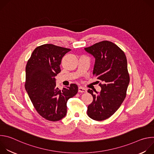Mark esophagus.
Segmentation results:
<instances>
[{
	"mask_svg": "<svg viewBox=\"0 0 154 154\" xmlns=\"http://www.w3.org/2000/svg\"><path fill=\"white\" fill-rule=\"evenodd\" d=\"M78 91H79V93H85V92H86V90L84 88H82V87H81V86H79V87Z\"/></svg>",
	"mask_w": 154,
	"mask_h": 154,
	"instance_id": "1",
	"label": "esophagus"
}]
</instances>
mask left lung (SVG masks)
Instances as JSON below:
<instances>
[{
    "label": "left lung",
    "instance_id": "left-lung-1",
    "mask_svg": "<svg viewBox=\"0 0 154 154\" xmlns=\"http://www.w3.org/2000/svg\"><path fill=\"white\" fill-rule=\"evenodd\" d=\"M85 50L95 59L93 75L100 82V92L93 94L92 90L88 92L93 97L88 106L87 115L93 120L101 121L111 117L124 100L130 76L127 69L125 55L116 45L108 41L97 42Z\"/></svg>",
    "mask_w": 154,
    "mask_h": 154
}]
</instances>
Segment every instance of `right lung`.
Listing matches in <instances>:
<instances>
[{
	"instance_id": "add662e5",
	"label": "right lung",
	"mask_w": 154,
	"mask_h": 154,
	"mask_svg": "<svg viewBox=\"0 0 154 154\" xmlns=\"http://www.w3.org/2000/svg\"><path fill=\"white\" fill-rule=\"evenodd\" d=\"M70 51L46 44L35 49L26 65V90L38 113L50 121L66 115L68 100L78 92L75 83L62 90L56 87L55 77L61 72L62 58Z\"/></svg>"
}]
</instances>
